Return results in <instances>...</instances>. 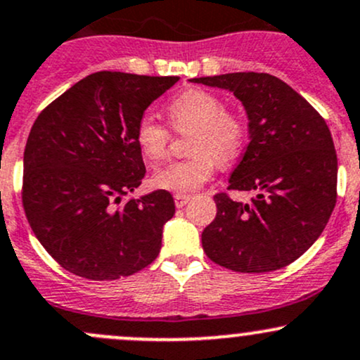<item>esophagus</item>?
I'll return each mask as SVG.
<instances>
[{
  "instance_id": "1",
  "label": "esophagus",
  "mask_w": 360,
  "mask_h": 360,
  "mask_svg": "<svg viewBox=\"0 0 360 360\" xmlns=\"http://www.w3.org/2000/svg\"><path fill=\"white\" fill-rule=\"evenodd\" d=\"M189 200H191V196H189V195H176V196H174V203H176L177 208H183Z\"/></svg>"
}]
</instances>
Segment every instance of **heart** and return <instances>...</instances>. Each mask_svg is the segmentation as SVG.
Listing matches in <instances>:
<instances>
[{"mask_svg": "<svg viewBox=\"0 0 360 360\" xmlns=\"http://www.w3.org/2000/svg\"><path fill=\"white\" fill-rule=\"evenodd\" d=\"M167 117L179 133L189 136V159L171 162L157 169L153 184L159 189L188 195L212 179L222 164H231L243 152L248 140V122L239 110L224 108L217 94L189 89L167 104ZM135 143L141 155L155 164L164 159L171 143V131L150 114H143L135 126Z\"/></svg>", "mask_w": 360, "mask_h": 360, "instance_id": "b5f03b06", "label": "heart"}]
</instances>
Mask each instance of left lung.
<instances>
[{
    "mask_svg": "<svg viewBox=\"0 0 360 360\" xmlns=\"http://www.w3.org/2000/svg\"><path fill=\"white\" fill-rule=\"evenodd\" d=\"M195 84L234 92L250 120V143L227 189L256 191L250 203L213 196L215 220L201 244L208 258L240 274H266L302 256L337 203L338 162L326 121L302 96L268 73L217 75Z\"/></svg>",
    "mask_w": 360,
    "mask_h": 360,
    "instance_id": "1",
    "label": "left lung"
}]
</instances>
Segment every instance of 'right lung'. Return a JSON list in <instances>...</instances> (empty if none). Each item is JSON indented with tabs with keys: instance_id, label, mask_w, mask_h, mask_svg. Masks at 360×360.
I'll return each instance as SVG.
<instances>
[{
	"instance_id": "1",
	"label": "right lung",
	"mask_w": 360,
	"mask_h": 360,
	"mask_svg": "<svg viewBox=\"0 0 360 360\" xmlns=\"http://www.w3.org/2000/svg\"><path fill=\"white\" fill-rule=\"evenodd\" d=\"M179 77L97 71L51 102L23 152L22 203L35 238L71 274L116 280L159 256L176 207L165 189L122 200L141 184L136 121Z\"/></svg>"
}]
</instances>
